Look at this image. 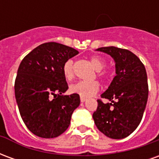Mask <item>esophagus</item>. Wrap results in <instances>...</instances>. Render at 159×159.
<instances>
[{
    "label": "esophagus",
    "instance_id": "34e87169",
    "mask_svg": "<svg viewBox=\"0 0 159 159\" xmlns=\"http://www.w3.org/2000/svg\"><path fill=\"white\" fill-rule=\"evenodd\" d=\"M80 100H81V102H85V101H86V98H84V97H80Z\"/></svg>",
    "mask_w": 159,
    "mask_h": 159
}]
</instances>
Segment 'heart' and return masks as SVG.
<instances>
[{
  "label": "heart",
  "mask_w": 159,
  "mask_h": 159,
  "mask_svg": "<svg viewBox=\"0 0 159 159\" xmlns=\"http://www.w3.org/2000/svg\"><path fill=\"white\" fill-rule=\"evenodd\" d=\"M90 62L93 65L94 69L98 70L97 76L100 79H106L107 77V72L101 70L106 66V62L103 59L93 56L90 58ZM63 74L66 77L67 81L71 80L74 77V70H73V60L72 59H68L66 60L64 66H63ZM100 89V85L97 82H84V81H80L77 83H74L70 86V93L78 94L81 97L88 98L93 95L94 93L98 92Z\"/></svg>",
  "instance_id": "obj_1"
}]
</instances>
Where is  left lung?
Instances as JSON below:
<instances>
[{
  "instance_id": "left-lung-1",
  "label": "left lung",
  "mask_w": 159,
  "mask_h": 159,
  "mask_svg": "<svg viewBox=\"0 0 159 159\" xmlns=\"http://www.w3.org/2000/svg\"><path fill=\"white\" fill-rule=\"evenodd\" d=\"M96 50L112 57L117 75L101 94V98L111 102L97 100L98 107L93 118L105 135L123 139L133 133L143 117L148 98L146 68L140 59L127 49L105 47Z\"/></svg>"
}]
</instances>
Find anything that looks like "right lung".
Returning a JSON list of instances; mask_svg holds the SVG:
<instances>
[{"label":"right lung","mask_w":159,"mask_h":159,"mask_svg":"<svg viewBox=\"0 0 159 159\" xmlns=\"http://www.w3.org/2000/svg\"><path fill=\"white\" fill-rule=\"evenodd\" d=\"M79 52L57 42L41 44L23 59L14 89L20 116L36 136L55 138L66 131L80 105L76 93L63 95L68 84L63 74L66 60Z\"/></svg>","instance_id":"add662e5"}]
</instances>
